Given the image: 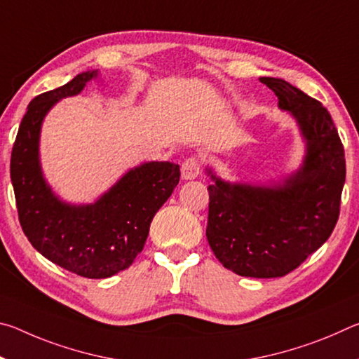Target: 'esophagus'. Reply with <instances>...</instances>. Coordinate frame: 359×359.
<instances>
[{
  "label": "esophagus",
  "mask_w": 359,
  "mask_h": 359,
  "mask_svg": "<svg viewBox=\"0 0 359 359\" xmlns=\"http://www.w3.org/2000/svg\"><path fill=\"white\" fill-rule=\"evenodd\" d=\"M182 179L184 180H193L196 179L199 174H201V161H199L198 156H190L182 163Z\"/></svg>",
  "instance_id": "obj_1"
}]
</instances>
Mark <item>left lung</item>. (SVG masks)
<instances>
[{
	"mask_svg": "<svg viewBox=\"0 0 359 359\" xmlns=\"http://www.w3.org/2000/svg\"><path fill=\"white\" fill-rule=\"evenodd\" d=\"M296 120L306 145L301 166L267 185L228 182L205 172V236L217 259L242 277L274 278L296 269L330 238L339 218L345 155L327 109L283 79L259 77Z\"/></svg>",
	"mask_w": 359,
	"mask_h": 359,
	"instance_id": "1",
	"label": "left lung"
}]
</instances>
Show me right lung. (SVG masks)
<instances>
[{
	"label": "right lung",
	"instance_id": "add662e5",
	"mask_svg": "<svg viewBox=\"0 0 359 359\" xmlns=\"http://www.w3.org/2000/svg\"><path fill=\"white\" fill-rule=\"evenodd\" d=\"M98 69L29 102L11 155V180L22 229L42 257L87 278L125 271L142 252L150 223L180 179L179 165L145 161L131 168L95 203L71 204L53 193L42 174V121L58 101L82 92Z\"/></svg>",
	"mask_w": 359,
	"mask_h": 359
}]
</instances>
